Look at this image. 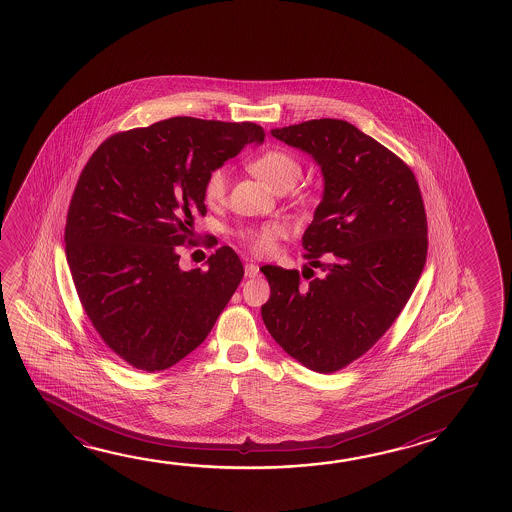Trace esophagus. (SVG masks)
Wrapping results in <instances>:
<instances>
[{
  "label": "esophagus",
  "mask_w": 512,
  "mask_h": 512,
  "mask_svg": "<svg viewBox=\"0 0 512 512\" xmlns=\"http://www.w3.org/2000/svg\"><path fill=\"white\" fill-rule=\"evenodd\" d=\"M244 273H246V277L248 278L257 277V273H259V266H255V264L250 262V264H246V266H244Z\"/></svg>",
  "instance_id": "34e87169"
}]
</instances>
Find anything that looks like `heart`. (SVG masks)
<instances>
[{
  "label": "heart",
  "mask_w": 512,
  "mask_h": 512,
  "mask_svg": "<svg viewBox=\"0 0 512 512\" xmlns=\"http://www.w3.org/2000/svg\"><path fill=\"white\" fill-rule=\"evenodd\" d=\"M250 169L253 175L259 176L264 184L271 187L273 191L291 189L302 176V164L294 157L293 153L285 150L264 151L259 157L250 162ZM228 182L230 173L225 166L212 169L205 185H203V196L209 205H216L227 198ZM284 235V227L280 223H266L259 228H252L243 232V241L248 248L255 253H268L278 239Z\"/></svg>",
  "instance_id": "heart-1"
}]
</instances>
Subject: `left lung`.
<instances>
[{"instance_id":"1","label":"left lung","mask_w":512,"mask_h":512,"mask_svg":"<svg viewBox=\"0 0 512 512\" xmlns=\"http://www.w3.org/2000/svg\"><path fill=\"white\" fill-rule=\"evenodd\" d=\"M323 173V200L303 234L310 268L262 266L264 325L284 352L334 373L368 352L409 302L427 260V214L416 176L393 151L343 119L271 130ZM311 275L307 276L306 273Z\"/></svg>"}]
</instances>
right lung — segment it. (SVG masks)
<instances>
[{"label":"right lung","mask_w":512,"mask_h":512,"mask_svg":"<svg viewBox=\"0 0 512 512\" xmlns=\"http://www.w3.org/2000/svg\"><path fill=\"white\" fill-rule=\"evenodd\" d=\"M262 126L171 118L110 135L78 178L66 257L85 314L112 352L148 373L175 366L209 336L244 269L230 246L184 271L178 246L205 216L203 185Z\"/></svg>","instance_id":"obj_1"}]
</instances>
